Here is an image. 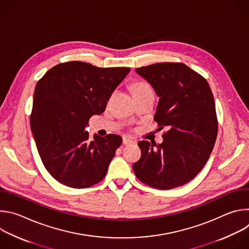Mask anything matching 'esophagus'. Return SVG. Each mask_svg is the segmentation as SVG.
Segmentation results:
<instances>
[{"label":"esophagus","mask_w":249,"mask_h":249,"mask_svg":"<svg viewBox=\"0 0 249 249\" xmlns=\"http://www.w3.org/2000/svg\"><path fill=\"white\" fill-rule=\"evenodd\" d=\"M122 143H123V145H130V144H133L134 142H133V140H131V139H129V138H127V137H124L123 138V141H122Z\"/></svg>","instance_id":"34e87169"}]
</instances>
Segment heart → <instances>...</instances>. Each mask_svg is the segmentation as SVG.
Masks as SVG:
<instances>
[{
    "label": "heart",
    "mask_w": 249,
    "mask_h": 249,
    "mask_svg": "<svg viewBox=\"0 0 249 249\" xmlns=\"http://www.w3.org/2000/svg\"><path fill=\"white\" fill-rule=\"evenodd\" d=\"M132 91L133 94L136 93H143V92H149L153 91L151 86L146 82H136L132 85Z\"/></svg>",
    "instance_id": "heart-1"
}]
</instances>
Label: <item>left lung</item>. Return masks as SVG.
Returning <instances> with one entry per match:
<instances>
[{"label":"left lung","instance_id":"8db88e82","mask_svg":"<svg viewBox=\"0 0 249 249\" xmlns=\"http://www.w3.org/2000/svg\"><path fill=\"white\" fill-rule=\"evenodd\" d=\"M160 96L154 119L166 128L161 144L141 141L137 178L157 189L188 183L206 164L218 134L214 96L206 79L183 63H157L136 69Z\"/></svg>","mask_w":249,"mask_h":249}]
</instances>
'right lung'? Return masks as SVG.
<instances>
[{
	"mask_svg": "<svg viewBox=\"0 0 249 249\" xmlns=\"http://www.w3.org/2000/svg\"><path fill=\"white\" fill-rule=\"evenodd\" d=\"M130 68H99L89 63H60L35 87L31 131L40 159L54 178L69 187L100 182L122 144L109 134L89 140V120L101 114Z\"/></svg>",
	"mask_w": 249,
	"mask_h": 249,
	"instance_id": "1",
	"label": "right lung"
}]
</instances>
